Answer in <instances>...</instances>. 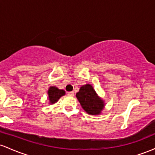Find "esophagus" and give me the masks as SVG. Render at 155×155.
Listing matches in <instances>:
<instances>
[{
	"label": "esophagus",
	"mask_w": 155,
	"mask_h": 155,
	"mask_svg": "<svg viewBox=\"0 0 155 155\" xmlns=\"http://www.w3.org/2000/svg\"><path fill=\"white\" fill-rule=\"evenodd\" d=\"M68 96H74V92H68Z\"/></svg>",
	"instance_id": "obj_1"
}]
</instances>
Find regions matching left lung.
Listing matches in <instances>:
<instances>
[{
  "label": "left lung",
  "instance_id": "obj_1",
  "mask_svg": "<svg viewBox=\"0 0 155 155\" xmlns=\"http://www.w3.org/2000/svg\"><path fill=\"white\" fill-rule=\"evenodd\" d=\"M76 96L81 107L88 114H101L105 107V101L97 95L90 84L82 85Z\"/></svg>",
  "mask_w": 155,
  "mask_h": 155
}]
</instances>
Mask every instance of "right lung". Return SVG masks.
Segmentation results:
<instances>
[{
	"instance_id": "add662e5",
	"label": "right lung",
	"mask_w": 155,
	"mask_h": 155,
	"mask_svg": "<svg viewBox=\"0 0 155 155\" xmlns=\"http://www.w3.org/2000/svg\"><path fill=\"white\" fill-rule=\"evenodd\" d=\"M47 94L49 104L52 105L56 104L62 96L65 95V92L64 90H60L55 86H50L47 91Z\"/></svg>"
}]
</instances>
